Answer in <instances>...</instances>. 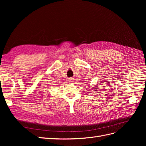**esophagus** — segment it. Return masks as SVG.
<instances>
[{
	"instance_id": "1",
	"label": "esophagus",
	"mask_w": 146,
	"mask_h": 146,
	"mask_svg": "<svg viewBox=\"0 0 146 146\" xmlns=\"http://www.w3.org/2000/svg\"><path fill=\"white\" fill-rule=\"evenodd\" d=\"M74 78H69V82H70V83L73 82H74Z\"/></svg>"
}]
</instances>
